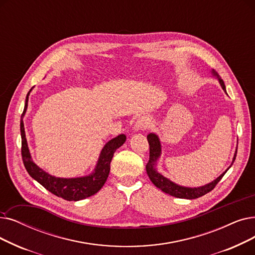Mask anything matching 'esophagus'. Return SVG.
<instances>
[{
  "label": "esophagus",
  "instance_id": "obj_1",
  "mask_svg": "<svg viewBox=\"0 0 255 255\" xmlns=\"http://www.w3.org/2000/svg\"><path fill=\"white\" fill-rule=\"evenodd\" d=\"M151 120L148 117H141L139 118L134 124L133 129L135 131H142V130H146L149 129L151 127Z\"/></svg>",
  "mask_w": 255,
  "mask_h": 255
}]
</instances>
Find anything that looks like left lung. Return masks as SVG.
Listing matches in <instances>:
<instances>
[{
	"label": "left lung",
	"instance_id": "left-lung-1",
	"mask_svg": "<svg viewBox=\"0 0 255 255\" xmlns=\"http://www.w3.org/2000/svg\"><path fill=\"white\" fill-rule=\"evenodd\" d=\"M212 73H213V75L217 76V78H218L221 86H222L223 91L226 93L224 81L221 79V77L219 76V74L216 71L213 70ZM147 139H148L149 146H150V156H149V161L146 164V170H147V174L149 176L150 180L153 182V184L155 186L158 187V189L161 190L163 193L169 194L176 198H181V199H196V198L204 196L205 194L209 193L210 191H213L215 189V186L218 184V182L222 179V177L225 175V173L228 171V169L231 167L232 163H234V161L236 160L237 152H238V147H237L234 160H232L230 167L223 174H221L216 180L209 182L208 184H205L203 186L186 187V186H182V185H178V184L174 183L173 181H171L168 178H165L164 176H162L160 173L157 172L156 162H157V159L160 157V154H161L160 140H159L158 136L154 133L148 134Z\"/></svg>",
	"mask_w": 255,
	"mask_h": 255
}]
</instances>
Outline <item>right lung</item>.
<instances>
[{"mask_svg": "<svg viewBox=\"0 0 255 255\" xmlns=\"http://www.w3.org/2000/svg\"><path fill=\"white\" fill-rule=\"evenodd\" d=\"M30 92L27 94L25 108L20 117L21 157H23V162L27 172L33 179L39 182L45 189L55 196L64 199V200L79 201L95 195L102 189V186L106 182L110 171V161L113 159L116 150L125 142L126 135L120 134L106 143L100 153V156H99L96 169L92 174L83 177H77V178H59V177L52 176L37 167L34 161L32 160L29 152L23 118L28 107Z\"/></svg>", "mask_w": 255, "mask_h": 255, "instance_id": "add662e5", "label": "right lung"}]
</instances>
